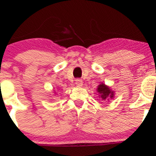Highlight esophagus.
<instances>
[{"label": "esophagus", "instance_id": "obj_1", "mask_svg": "<svg viewBox=\"0 0 156 156\" xmlns=\"http://www.w3.org/2000/svg\"><path fill=\"white\" fill-rule=\"evenodd\" d=\"M75 81H76L75 83H76V87H81L83 85V80H82L76 79Z\"/></svg>", "mask_w": 156, "mask_h": 156}]
</instances>
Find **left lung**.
Listing matches in <instances>:
<instances>
[{"label": "left lung", "instance_id": "left-lung-1", "mask_svg": "<svg viewBox=\"0 0 156 156\" xmlns=\"http://www.w3.org/2000/svg\"><path fill=\"white\" fill-rule=\"evenodd\" d=\"M98 93H99V96L102 100H108V98H112L114 97V91L110 89L108 86L105 83H101L98 85L97 89Z\"/></svg>", "mask_w": 156, "mask_h": 156}]
</instances>
